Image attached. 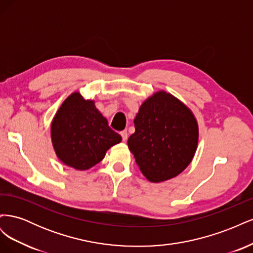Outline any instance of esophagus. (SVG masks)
<instances>
[{"label": "esophagus", "mask_w": 253, "mask_h": 253, "mask_svg": "<svg viewBox=\"0 0 253 253\" xmlns=\"http://www.w3.org/2000/svg\"><path fill=\"white\" fill-rule=\"evenodd\" d=\"M120 135H121V138L124 141H126L127 139V132L126 131H122L120 132Z\"/></svg>", "instance_id": "obj_1"}]
</instances>
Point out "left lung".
Listing matches in <instances>:
<instances>
[{"label":"left lung","mask_w":253,"mask_h":253,"mask_svg":"<svg viewBox=\"0 0 253 253\" xmlns=\"http://www.w3.org/2000/svg\"><path fill=\"white\" fill-rule=\"evenodd\" d=\"M134 124L127 145L150 181L171 179L189 166L197 148L198 126L177 98L157 91L141 104Z\"/></svg>","instance_id":"8db88e82"}]
</instances>
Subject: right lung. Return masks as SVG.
I'll use <instances>...</instances> for the list:
<instances>
[{"label":"right lung","instance_id":"add662e5","mask_svg":"<svg viewBox=\"0 0 253 253\" xmlns=\"http://www.w3.org/2000/svg\"><path fill=\"white\" fill-rule=\"evenodd\" d=\"M53 149L64 165L88 170L104 158L121 136L109 126L93 100L73 93L60 106L50 126Z\"/></svg>","mask_w":253,"mask_h":253}]
</instances>
